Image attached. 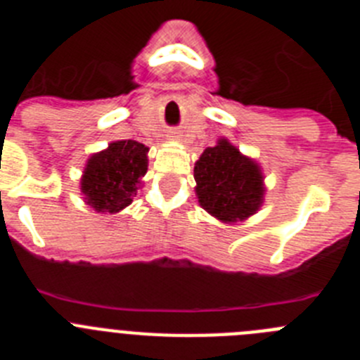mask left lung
<instances>
[{
	"instance_id": "left-lung-1",
	"label": "left lung",
	"mask_w": 360,
	"mask_h": 360,
	"mask_svg": "<svg viewBox=\"0 0 360 360\" xmlns=\"http://www.w3.org/2000/svg\"><path fill=\"white\" fill-rule=\"evenodd\" d=\"M195 180L200 205L225 224L243 221L262 207V167L227 139L202 153L195 164Z\"/></svg>"
}]
</instances>
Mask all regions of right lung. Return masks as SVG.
I'll use <instances>...</instances> for the list:
<instances>
[{"instance_id":"right-lung-1","label":"right lung","mask_w":360,"mask_h":360,"mask_svg":"<svg viewBox=\"0 0 360 360\" xmlns=\"http://www.w3.org/2000/svg\"><path fill=\"white\" fill-rule=\"evenodd\" d=\"M148 151L136 141L111 142L91 155L81 178L84 202L97 212H119L128 207L148 171Z\"/></svg>"}]
</instances>
